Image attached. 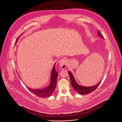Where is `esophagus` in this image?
Returning <instances> with one entry per match:
<instances>
[{
    "instance_id": "1",
    "label": "esophagus",
    "mask_w": 122,
    "mask_h": 122,
    "mask_svg": "<svg viewBox=\"0 0 122 122\" xmlns=\"http://www.w3.org/2000/svg\"><path fill=\"white\" fill-rule=\"evenodd\" d=\"M59 64L61 68L64 69L66 67V60L65 58H62L59 60Z\"/></svg>"
}]
</instances>
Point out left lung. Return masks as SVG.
I'll list each match as a JSON object with an SVG mask.
<instances>
[{
    "mask_svg": "<svg viewBox=\"0 0 122 122\" xmlns=\"http://www.w3.org/2000/svg\"><path fill=\"white\" fill-rule=\"evenodd\" d=\"M97 34L99 35V36H100V37L103 38V37L101 35L100 32H99V30L98 31ZM68 73H69V77H70L71 84L72 87L73 88V89L76 92H77V93H78L79 94H81V95H86L94 91L97 88V87L98 86V85H99L101 82V81H99V82H98L96 85L92 86H90V87L81 86L76 81L75 78H74L72 73L71 71H69Z\"/></svg>",
    "mask_w": 122,
    "mask_h": 122,
    "instance_id": "left-lung-1",
    "label": "left lung"
}]
</instances>
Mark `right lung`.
I'll list each match as a JSON object with an SVG mask.
<instances>
[{
  "mask_svg": "<svg viewBox=\"0 0 122 122\" xmlns=\"http://www.w3.org/2000/svg\"><path fill=\"white\" fill-rule=\"evenodd\" d=\"M17 41H18V39H17L16 42H17ZM55 66L56 64L54 65L53 69H52L50 79L47 84L40 89H33L27 87L28 89L31 93L40 97L45 98L51 96L56 89L58 76V73L56 70Z\"/></svg>",
  "mask_w": 122,
  "mask_h": 122,
  "instance_id": "add662e5",
  "label": "right lung"
}]
</instances>
